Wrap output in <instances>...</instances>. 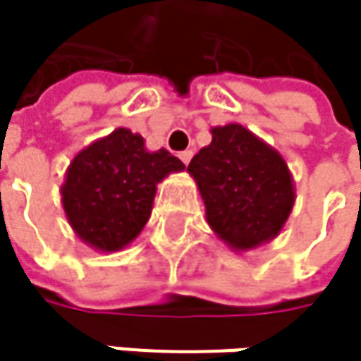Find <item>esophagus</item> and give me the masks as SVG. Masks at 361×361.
Here are the masks:
<instances>
[{
    "mask_svg": "<svg viewBox=\"0 0 361 361\" xmlns=\"http://www.w3.org/2000/svg\"><path fill=\"white\" fill-rule=\"evenodd\" d=\"M178 157H180L183 165H188V163H190V159H192V150H181Z\"/></svg>",
    "mask_w": 361,
    "mask_h": 361,
    "instance_id": "1",
    "label": "esophagus"
}]
</instances>
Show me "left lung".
Segmentation results:
<instances>
[{
	"label": "left lung",
	"instance_id": "8db88e82",
	"mask_svg": "<svg viewBox=\"0 0 361 361\" xmlns=\"http://www.w3.org/2000/svg\"><path fill=\"white\" fill-rule=\"evenodd\" d=\"M211 133L188 173L217 238L232 251H251L282 232L297 198L293 173L276 148L238 123Z\"/></svg>",
	"mask_w": 361,
	"mask_h": 361
}]
</instances>
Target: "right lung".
I'll list each match as a JSON object with an SVG mask.
<instances>
[{
    "mask_svg": "<svg viewBox=\"0 0 361 361\" xmlns=\"http://www.w3.org/2000/svg\"><path fill=\"white\" fill-rule=\"evenodd\" d=\"M183 169L165 148L150 152L140 133L116 127L71 161L60 185L64 215L87 247L121 251L150 219L157 183Z\"/></svg>",
    "mask_w": 361,
    "mask_h": 361,
    "instance_id": "obj_1",
    "label": "right lung"
}]
</instances>
